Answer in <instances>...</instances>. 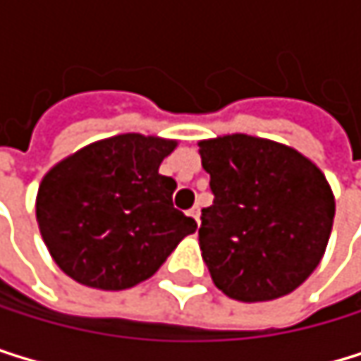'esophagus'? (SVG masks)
<instances>
[{
	"label": "esophagus",
	"mask_w": 361,
	"mask_h": 361,
	"mask_svg": "<svg viewBox=\"0 0 361 361\" xmlns=\"http://www.w3.org/2000/svg\"><path fill=\"white\" fill-rule=\"evenodd\" d=\"M188 216H192V219L197 221V225H199V216H201V210H199V205L190 207V210H188Z\"/></svg>",
	"instance_id": "esophagus-1"
}]
</instances>
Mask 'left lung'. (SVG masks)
Listing matches in <instances>:
<instances>
[{"mask_svg":"<svg viewBox=\"0 0 361 361\" xmlns=\"http://www.w3.org/2000/svg\"><path fill=\"white\" fill-rule=\"evenodd\" d=\"M214 201L201 210L199 247L219 290L273 301L321 264L336 201L323 171L297 149L247 134L199 142Z\"/></svg>","mask_w":361,"mask_h":361,"instance_id":"1","label":"left lung"}]
</instances>
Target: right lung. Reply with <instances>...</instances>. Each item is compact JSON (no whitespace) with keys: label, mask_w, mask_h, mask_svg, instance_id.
Returning <instances> with one entry per match:
<instances>
[{"label":"right lung","mask_w":361,"mask_h":361,"mask_svg":"<svg viewBox=\"0 0 361 361\" xmlns=\"http://www.w3.org/2000/svg\"><path fill=\"white\" fill-rule=\"evenodd\" d=\"M175 147L160 136L118 134L47 171L36 221L62 273L88 288L126 290L195 233V219L173 207L175 179L158 173Z\"/></svg>","instance_id":"add662e5"}]
</instances>
